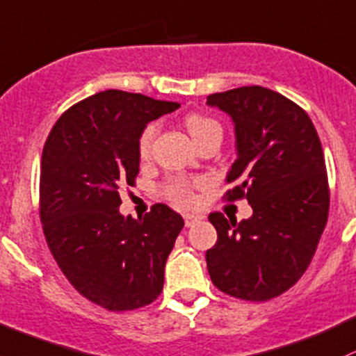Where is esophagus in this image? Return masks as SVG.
Here are the masks:
<instances>
[{"label":"esophagus","mask_w":356,"mask_h":356,"mask_svg":"<svg viewBox=\"0 0 356 356\" xmlns=\"http://www.w3.org/2000/svg\"><path fill=\"white\" fill-rule=\"evenodd\" d=\"M183 219H185V225H186V227H190V225L197 222L198 216H195V213H185V216H183Z\"/></svg>","instance_id":"obj_1"}]
</instances>
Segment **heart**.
<instances>
[{
	"label": "heart",
	"mask_w": 356,
	"mask_h": 356,
	"mask_svg": "<svg viewBox=\"0 0 356 356\" xmlns=\"http://www.w3.org/2000/svg\"><path fill=\"white\" fill-rule=\"evenodd\" d=\"M185 124H186V129H188L190 136L193 137L195 143H198V140H202L204 137L210 136V134H216V132L222 134V131H220V125L217 124L216 120H212V118L204 117V115H198V113H192V115L186 117ZM156 132H158V125L149 124L143 131V134H140L139 152L143 158L144 156H147L149 151H151ZM198 185H200V181H190V179L175 178L168 183L164 192H166L168 198L173 200L175 204L183 205V207H188V205H192L195 202L193 188Z\"/></svg>",
	"instance_id": "1"
}]
</instances>
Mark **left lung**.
Returning a JSON list of instances; mask_svg holds the SVG:
<instances>
[{"label":"left lung","instance_id":"8db88e82","mask_svg":"<svg viewBox=\"0 0 356 356\" xmlns=\"http://www.w3.org/2000/svg\"><path fill=\"white\" fill-rule=\"evenodd\" d=\"M207 105L231 117L236 161L229 200L246 198L250 219L213 212L216 246L207 250L213 285L244 300H268L307 270L330 210L326 164L314 124L284 95L263 86L213 93Z\"/></svg>","mask_w":356,"mask_h":356}]
</instances>
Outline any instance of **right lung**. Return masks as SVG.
Wrapping results in <instances>:
<instances>
[{"mask_svg": "<svg viewBox=\"0 0 356 356\" xmlns=\"http://www.w3.org/2000/svg\"><path fill=\"white\" fill-rule=\"evenodd\" d=\"M177 102L106 90L60 115L42 151L40 219L57 265L88 300L131 311L158 299L183 217L156 204L122 216V185L139 175V139Z\"/></svg>", "mask_w": 356, "mask_h": 356, "instance_id": "add662e5", "label": "right lung"}]
</instances>
